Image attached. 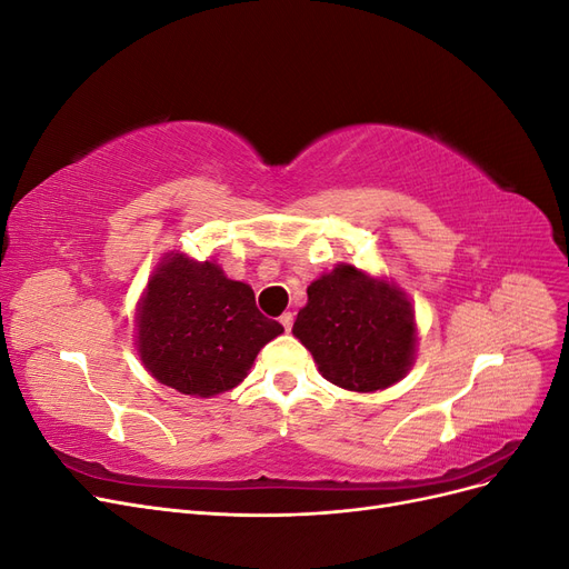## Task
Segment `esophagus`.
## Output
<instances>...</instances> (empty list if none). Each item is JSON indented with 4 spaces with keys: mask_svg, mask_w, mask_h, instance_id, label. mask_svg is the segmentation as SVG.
<instances>
[{
    "mask_svg": "<svg viewBox=\"0 0 569 569\" xmlns=\"http://www.w3.org/2000/svg\"><path fill=\"white\" fill-rule=\"evenodd\" d=\"M280 322H282V327H284V330L289 332V330H291V325H295V313H289V311H284V313L280 316Z\"/></svg>",
    "mask_w": 569,
    "mask_h": 569,
    "instance_id": "34e87169",
    "label": "esophagus"
}]
</instances>
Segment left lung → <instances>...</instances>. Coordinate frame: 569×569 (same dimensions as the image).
I'll return each mask as SVG.
<instances>
[{
	"instance_id": "obj_1",
	"label": "left lung",
	"mask_w": 569,
	"mask_h": 569,
	"mask_svg": "<svg viewBox=\"0 0 569 569\" xmlns=\"http://www.w3.org/2000/svg\"><path fill=\"white\" fill-rule=\"evenodd\" d=\"M306 295L291 332L327 382L368 393L403 380L416 363L418 322L401 287L353 263H337Z\"/></svg>"
}]
</instances>
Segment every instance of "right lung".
I'll return each instance as SVG.
<instances>
[{"instance_id": "add662e5", "label": "right lung", "mask_w": 569, "mask_h": 569, "mask_svg": "<svg viewBox=\"0 0 569 569\" xmlns=\"http://www.w3.org/2000/svg\"><path fill=\"white\" fill-rule=\"evenodd\" d=\"M137 356L170 389L211 399L244 382L266 343L284 332L256 308L253 289L216 261L168 251L134 316Z\"/></svg>"}]
</instances>
